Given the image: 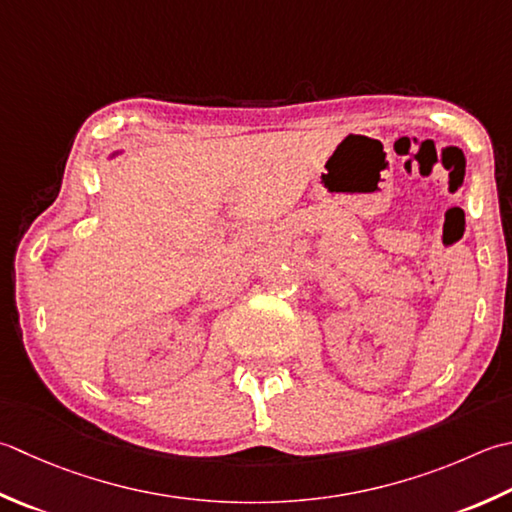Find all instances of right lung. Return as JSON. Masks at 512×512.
Listing matches in <instances>:
<instances>
[{"instance_id":"add662e5","label":"right lung","mask_w":512,"mask_h":512,"mask_svg":"<svg viewBox=\"0 0 512 512\" xmlns=\"http://www.w3.org/2000/svg\"><path fill=\"white\" fill-rule=\"evenodd\" d=\"M117 155H122V150H115V153H110L108 159H113V157H117Z\"/></svg>"}]
</instances>
